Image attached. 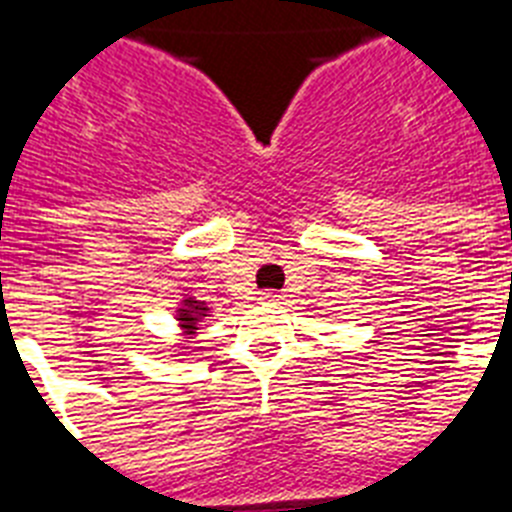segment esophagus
Wrapping results in <instances>:
<instances>
[{"mask_svg": "<svg viewBox=\"0 0 512 512\" xmlns=\"http://www.w3.org/2000/svg\"><path fill=\"white\" fill-rule=\"evenodd\" d=\"M260 302H263V304H283V296L278 294V291H263Z\"/></svg>", "mask_w": 512, "mask_h": 512, "instance_id": "1", "label": "esophagus"}]
</instances>
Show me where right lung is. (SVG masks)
<instances>
[{
	"instance_id": "obj_1",
	"label": "right lung",
	"mask_w": 512,
	"mask_h": 512,
	"mask_svg": "<svg viewBox=\"0 0 512 512\" xmlns=\"http://www.w3.org/2000/svg\"><path fill=\"white\" fill-rule=\"evenodd\" d=\"M210 309L205 307V302L195 299V296L184 294L182 304L176 307V322H179V330H182L184 338H195L197 330H200V322L208 320ZM187 349V346H182Z\"/></svg>"
}]
</instances>
